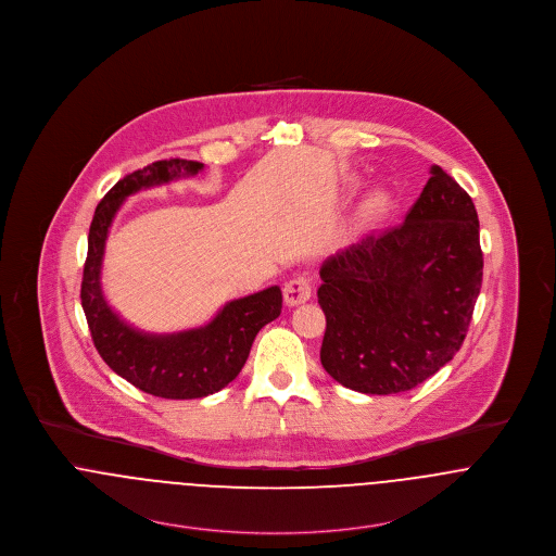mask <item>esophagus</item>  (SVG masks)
Segmentation results:
<instances>
[{
  "mask_svg": "<svg viewBox=\"0 0 556 556\" xmlns=\"http://www.w3.org/2000/svg\"><path fill=\"white\" fill-rule=\"evenodd\" d=\"M312 298V280L305 274L293 276L287 285H285V302L287 305H300Z\"/></svg>",
  "mask_w": 556,
  "mask_h": 556,
  "instance_id": "1",
  "label": "esophagus"
}]
</instances>
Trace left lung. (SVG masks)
I'll use <instances>...</instances> for the list:
<instances>
[{
	"instance_id": "left-lung-1",
	"label": "left lung",
	"mask_w": 556,
	"mask_h": 556,
	"mask_svg": "<svg viewBox=\"0 0 556 556\" xmlns=\"http://www.w3.org/2000/svg\"><path fill=\"white\" fill-rule=\"evenodd\" d=\"M482 265L473 202L433 165L402 225L323 263L325 371L367 395L404 393L431 378L467 336Z\"/></svg>"
}]
</instances>
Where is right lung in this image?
<instances>
[{
    "instance_id": "right-lung-1",
    "label": "right lung",
    "mask_w": 556,
    "mask_h": 556,
    "mask_svg": "<svg viewBox=\"0 0 556 556\" xmlns=\"http://www.w3.org/2000/svg\"><path fill=\"white\" fill-rule=\"evenodd\" d=\"M202 169L200 161L165 159L127 174L98 203L89 229L80 300L93 344L112 371L136 389L163 400H198L225 389L242 371L261 327L278 318L282 309L280 287H269L225 303L203 327L154 336L127 325L105 302L101 291L103 249L114 214L125 198L195 176Z\"/></svg>"
}]
</instances>
